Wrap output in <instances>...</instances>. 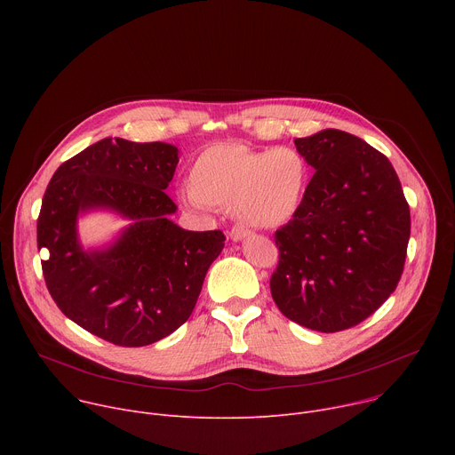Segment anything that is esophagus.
<instances>
[{
  "label": "esophagus",
  "mask_w": 455,
  "mask_h": 455,
  "mask_svg": "<svg viewBox=\"0 0 455 455\" xmlns=\"http://www.w3.org/2000/svg\"><path fill=\"white\" fill-rule=\"evenodd\" d=\"M251 232L248 230V228H244V227H234L232 230H230V239L232 241H241V239H244V237H248Z\"/></svg>",
  "instance_id": "34e87169"
}]
</instances>
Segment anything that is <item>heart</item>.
I'll use <instances>...</instances> for the list:
<instances>
[{
    "label": "heart",
    "mask_w": 455,
    "mask_h": 455,
    "mask_svg": "<svg viewBox=\"0 0 455 455\" xmlns=\"http://www.w3.org/2000/svg\"><path fill=\"white\" fill-rule=\"evenodd\" d=\"M306 183L307 162L293 148L221 142L192 160L181 198L194 209H232L248 227L275 228L295 216Z\"/></svg>",
    "instance_id": "1"
}]
</instances>
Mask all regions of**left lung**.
Here are the masks:
<instances>
[{"label":"left lung","instance_id":"obj_1","mask_svg":"<svg viewBox=\"0 0 455 455\" xmlns=\"http://www.w3.org/2000/svg\"><path fill=\"white\" fill-rule=\"evenodd\" d=\"M315 169L295 216L275 232L272 297L300 326L337 333L371 316L396 290L411 211L395 167L362 139L323 129L295 139Z\"/></svg>","mask_w":455,"mask_h":455}]
</instances>
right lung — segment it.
Returning <instances> with one entry per match:
<instances>
[{
    "instance_id": "add662e5",
    "label": "right lung",
    "mask_w": 455,
    "mask_h": 455,
    "mask_svg": "<svg viewBox=\"0 0 455 455\" xmlns=\"http://www.w3.org/2000/svg\"><path fill=\"white\" fill-rule=\"evenodd\" d=\"M178 148L102 139L52 176L37 218V248L57 307L92 335L122 347L155 344L190 316L225 246L221 230L190 232L169 220L164 192ZM111 208L136 223L104 251L82 250L76 216Z\"/></svg>"
}]
</instances>
